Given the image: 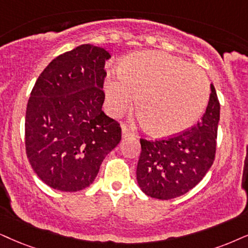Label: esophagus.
Masks as SVG:
<instances>
[{
  "label": "esophagus",
  "instance_id": "esophagus-1",
  "mask_svg": "<svg viewBox=\"0 0 248 248\" xmlns=\"http://www.w3.org/2000/svg\"><path fill=\"white\" fill-rule=\"evenodd\" d=\"M131 136H134L133 131H131L128 127L122 126V139H126V137H131Z\"/></svg>",
  "mask_w": 248,
  "mask_h": 248
}]
</instances>
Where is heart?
Returning a JSON list of instances; mask_svg holds the SVG:
<instances>
[{
  "mask_svg": "<svg viewBox=\"0 0 248 248\" xmlns=\"http://www.w3.org/2000/svg\"><path fill=\"white\" fill-rule=\"evenodd\" d=\"M105 105L112 117L131 108L145 129L173 136L193 126L209 99V81L199 67L162 51H142L121 62L118 75L105 81Z\"/></svg>",
  "mask_w": 248,
  "mask_h": 248,
  "instance_id": "1",
  "label": "heart"
}]
</instances>
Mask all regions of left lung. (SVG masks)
<instances>
[{
    "label": "left lung",
    "mask_w": 248,
    "mask_h": 248,
    "mask_svg": "<svg viewBox=\"0 0 248 248\" xmlns=\"http://www.w3.org/2000/svg\"><path fill=\"white\" fill-rule=\"evenodd\" d=\"M220 103L215 88L202 120L191 129L161 140L140 139L137 183L146 196L168 200L183 196L197 186L215 159Z\"/></svg>",
    "instance_id": "1"
}]
</instances>
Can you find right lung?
Instances as JSON below:
<instances>
[{"label":"right lung","mask_w":248,"mask_h":248,"mask_svg":"<svg viewBox=\"0 0 248 248\" xmlns=\"http://www.w3.org/2000/svg\"><path fill=\"white\" fill-rule=\"evenodd\" d=\"M109 57L101 46H79L56 57L34 84L25 118L26 155L52 189H86L120 143V124L102 111Z\"/></svg>","instance_id":"right-lung-1"}]
</instances>
